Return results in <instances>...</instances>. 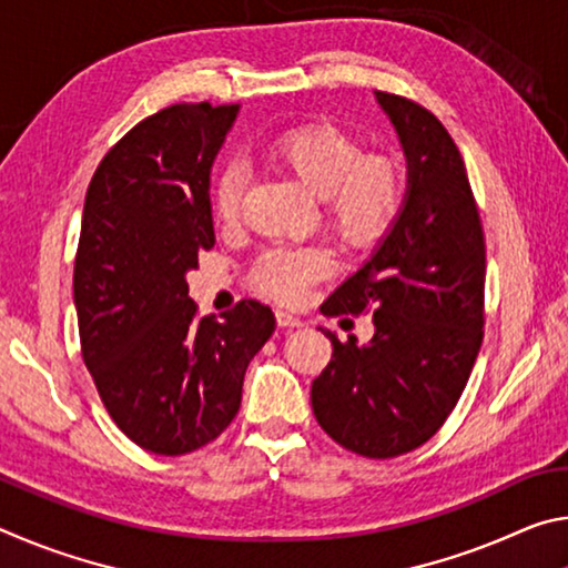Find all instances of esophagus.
Masks as SVG:
<instances>
[{"instance_id":"obj_1","label":"esophagus","mask_w":568,"mask_h":568,"mask_svg":"<svg viewBox=\"0 0 568 568\" xmlns=\"http://www.w3.org/2000/svg\"><path fill=\"white\" fill-rule=\"evenodd\" d=\"M275 321H277V325H281V328H301V325H303L301 318H295V315L287 313V311H275Z\"/></svg>"}]
</instances>
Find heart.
<instances>
[{
	"label": "heart",
	"mask_w": 568,
	"mask_h": 568,
	"mask_svg": "<svg viewBox=\"0 0 568 568\" xmlns=\"http://www.w3.org/2000/svg\"><path fill=\"white\" fill-rule=\"evenodd\" d=\"M267 155L311 195L321 197L323 223L341 243L371 247L386 235L403 200L400 165L388 155H363L358 138L328 122L285 130L267 145ZM243 172H217L213 210L220 223H233L243 203ZM328 271L315 247H275L261 255L250 281L257 291L291 303L307 283Z\"/></svg>",
	"instance_id": "1"
}]
</instances>
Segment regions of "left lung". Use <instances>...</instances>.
Returning a JSON list of instances; mask_svg holds the SVG:
<instances>
[{"label": "left lung", "mask_w": 568, "mask_h": 568, "mask_svg": "<svg viewBox=\"0 0 568 568\" xmlns=\"http://www.w3.org/2000/svg\"><path fill=\"white\" fill-rule=\"evenodd\" d=\"M406 155V195L373 255L321 305L373 311V338L333 343L311 403L335 444L368 458L418 448L444 426L484 341L486 245L456 142L420 104L376 92Z\"/></svg>", "instance_id": "obj_1"}]
</instances>
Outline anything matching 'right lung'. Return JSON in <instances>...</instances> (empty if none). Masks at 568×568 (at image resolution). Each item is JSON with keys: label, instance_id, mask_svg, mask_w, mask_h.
Returning <instances> with one entry per match:
<instances>
[{"label": "right lung", "instance_id": "obj_1", "mask_svg": "<svg viewBox=\"0 0 568 568\" xmlns=\"http://www.w3.org/2000/svg\"><path fill=\"white\" fill-rule=\"evenodd\" d=\"M237 104H172L124 134L88 187L74 261L82 358L120 430L158 456L215 440L275 315L240 301L197 318L185 275L215 245L210 170Z\"/></svg>", "mask_w": 568, "mask_h": 568}]
</instances>
